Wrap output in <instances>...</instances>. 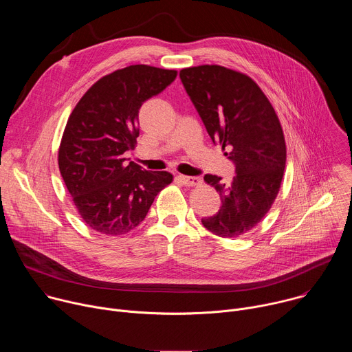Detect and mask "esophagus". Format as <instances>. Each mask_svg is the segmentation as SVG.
I'll return each instance as SVG.
<instances>
[{"instance_id": "34e87169", "label": "esophagus", "mask_w": 352, "mask_h": 352, "mask_svg": "<svg viewBox=\"0 0 352 352\" xmlns=\"http://www.w3.org/2000/svg\"><path fill=\"white\" fill-rule=\"evenodd\" d=\"M179 181L185 185V186H199L202 184L199 177H186V175H179Z\"/></svg>"}]
</instances>
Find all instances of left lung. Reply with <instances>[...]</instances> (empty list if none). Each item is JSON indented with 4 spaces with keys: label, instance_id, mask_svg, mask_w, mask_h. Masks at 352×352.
<instances>
[{
    "label": "left lung",
    "instance_id": "obj_1",
    "mask_svg": "<svg viewBox=\"0 0 352 352\" xmlns=\"http://www.w3.org/2000/svg\"><path fill=\"white\" fill-rule=\"evenodd\" d=\"M181 82L209 136L235 164L231 184L206 174L221 196V208L202 219L206 230L235 238L252 230L270 210L280 190L287 148L278 117L266 94L248 75L221 65L179 71Z\"/></svg>",
    "mask_w": 352,
    "mask_h": 352
}]
</instances>
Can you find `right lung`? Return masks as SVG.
<instances>
[{
    "mask_svg": "<svg viewBox=\"0 0 352 352\" xmlns=\"http://www.w3.org/2000/svg\"><path fill=\"white\" fill-rule=\"evenodd\" d=\"M177 71L129 65L98 79L72 110L58 150V167L82 220L94 231L122 235L139 226L167 171H146L124 153L139 136L142 104L162 93Z\"/></svg>",
    "mask_w": 352,
    "mask_h": 352,
    "instance_id": "right-lung-1",
    "label": "right lung"
}]
</instances>
